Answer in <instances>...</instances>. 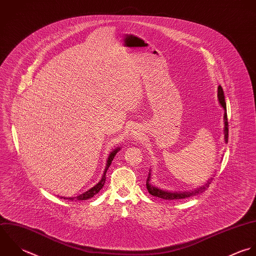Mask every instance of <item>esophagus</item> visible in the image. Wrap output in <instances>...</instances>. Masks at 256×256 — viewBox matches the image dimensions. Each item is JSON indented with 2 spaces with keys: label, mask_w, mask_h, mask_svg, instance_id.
Here are the masks:
<instances>
[{
  "label": "esophagus",
  "mask_w": 256,
  "mask_h": 256,
  "mask_svg": "<svg viewBox=\"0 0 256 256\" xmlns=\"http://www.w3.org/2000/svg\"><path fill=\"white\" fill-rule=\"evenodd\" d=\"M142 132L140 131V129L138 128H134L133 130H131V133H130V139L133 140V141H138L140 140L142 137Z\"/></svg>",
  "instance_id": "esophagus-1"
}]
</instances>
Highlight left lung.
<instances>
[{
    "instance_id": "8db88e82",
    "label": "left lung",
    "mask_w": 256,
    "mask_h": 256,
    "mask_svg": "<svg viewBox=\"0 0 256 256\" xmlns=\"http://www.w3.org/2000/svg\"><path fill=\"white\" fill-rule=\"evenodd\" d=\"M218 102L220 104V106L224 108V141L226 143H228V114H226V100H224V90L222 88V86H220L218 87ZM212 178H210L204 186L196 188L194 190H184V192H172V190H166L163 188H160L158 186H153L150 180H151V170H149V174H148V178L146 182V186H147V190L148 192L157 198H161L164 200H180V198H186L190 196H194L196 194H200L202 192H204L210 186V182Z\"/></svg>"
}]
</instances>
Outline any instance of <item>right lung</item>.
I'll return each instance as SVG.
<instances>
[{
    "mask_svg": "<svg viewBox=\"0 0 256 256\" xmlns=\"http://www.w3.org/2000/svg\"><path fill=\"white\" fill-rule=\"evenodd\" d=\"M119 150H120V147H117V148L114 149L112 152H110V154H109V156H108V159H107V163H106L105 170H104L103 174H102V178H101V180H100L93 188H91L90 190H88L86 192H84V194H80V196H76V198H64V196H60V198H64V200H88V198H92L93 196H95L96 194H98L99 190L103 188V186H104V184H105L106 172L108 170V168L110 167V165H111V163H112V161H113L115 155L118 153Z\"/></svg>",
    "mask_w": 256,
    "mask_h": 256,
    "instance_id": "1",
    "label": "right lung"
}]
</instances>
